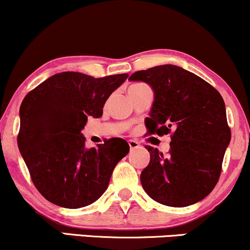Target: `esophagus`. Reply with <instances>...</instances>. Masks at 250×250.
Returning a JSON list of instances; mask_svg holds the SVG:
<instances>
[{
    "label": "esophagus",
    "instance_id": "1",
    "mask_svg": "<svg viewBox=\"0 0 250 250\" xmlns=\"http://www.w3.org/2000/svg\"><path fill=\"white\" fill-rule=\"evenodd\" d=\"M128 145H129V147H130V149H135V148L140 147V143L137 141H135V140H129Z\"/></svg>",
    "mask_w": 250,
    "mask_h": 250
}]
</instances>
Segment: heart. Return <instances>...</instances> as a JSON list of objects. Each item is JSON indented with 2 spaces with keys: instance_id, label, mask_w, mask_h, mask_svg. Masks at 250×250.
Wrapping results in <instances>:
<instances>
[{
  "instance_id": "heart-1",
  "label": "heart",
  "mask_w": 250,
  "mask_h": 250,
  "mask_svg": "<svg viewBox=\"0 0 250 250\" xmlns=\"http://www.w3.org/2000/svg\"><path fill=\"white\" fill-rule=\"evenodd\" d=\"M141 85H143V84H133V85H130V87H129V89H128V90H130V89H135V88H139V87H141Z\"/></svg>"
}]
</instances>
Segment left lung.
<instances>
[{
    "label": "left lung",
    "mask_w": 250,
    "mask_h": 250,
    "mask_svg": "<svg viewBox=\"0 0 250 250\" xmlns=\"http://www.w3.org/2000/svg\"><path fill=\"white\" fill-rule=\"evenodd\" d=\"M154 91L146 127L149 134L171 135L163 155L147 146L150 162L142 170L145 191L169 207H187L210 194L230 142L226 105L216 89L190 71L173 64L156 65L129 77Z\"/></svg>",
    "instance_id": "1"
}]
</instances>
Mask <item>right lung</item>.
<instances>
[{"instance_id":"obj_1","label":"right lung","mask_w":250,"mask_h":250,"mask_svg":"<svg viewBox=\"0 0 250 250\" xmlns=\"http://www.w3.org/2000/svg\"><path fill=\"white\" fill-rule=\"evenodd\" d=\"M128 74L95 79L63 71L31 90L20 107V153L44 199L63 208L91 205L107 190L117 162L129 153L123 139L85 148L81 130L99 119L108 97Z\"/></svg>"}]
</instances>
